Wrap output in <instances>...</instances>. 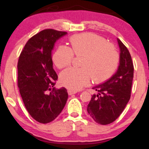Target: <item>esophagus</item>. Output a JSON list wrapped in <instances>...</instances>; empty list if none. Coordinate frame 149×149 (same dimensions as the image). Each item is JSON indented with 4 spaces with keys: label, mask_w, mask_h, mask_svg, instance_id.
I'll return each mask as SVG.
<instances>
[{
    "label": "esophagus",
    "mask_w": 149,
    "mask_h": 149,
    "mask_svg": "<svg viewBox=\"0 0 149 149\" xmlns=\"http://www.w3.org/2000/svg\"><path fill=\"white\" fill-rule=\"evenodd\" d=\"M67 92H68V94H69V95H72L76 93V91H73V90H68Z\"/></svg>",
    "instance_id": "34e87169"
}]
</instances>
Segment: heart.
Returning <instances> with one entry per match:
<instances>
[{
    "instance_id": "heart-1",
    "label": "heart",
    "mask_w": 149,
    "mask_h": 149,
    "mask_svg": "<svg viewBox=\"0 0 149 149\" xmlns=\"http://www.w3.org/2000/svg\"><path fill=\"white\" fill-rule=\"evenodd\" d=\"M71 48L66 45L57 47L52 61L58 69H63L72 62L74 54L83 56L81 68L71 67L61 73V85L71 90H78L88 85L91 78L102 83L110 78L119 64L120 55L116 46L106 42L103 37L92 33L73 35L69 38Z\"/></svg>"
}]
</instances>
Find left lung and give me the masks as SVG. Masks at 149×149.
Returning a JSON list of instances; mask_svg holds the SVG:
<instances>
[{"instance_id": "obj_1", "label": "left lung", "mask_w": 149, "mask_h": 149, "mask_svg": "<svg viewBox=\"0 0 149 149\" xmlns=\"http://www.w3.org/2000/svg\"><path fill=\"white\" fill-rule=\"evenodd\" d=\"M120 47V64L117 72L103 84L94 87L97 95L92 96L87 110L94 120L109 125L122 113L131 96L134 66L126 46L118 38Z\"/></svg>"}]
</instances>
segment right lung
I'll return each instance as SVG.
<instances>
[{"instance_id": "obj_1", "label": "right lung", "mask_w": 149, "mask_h": 149, "mask_svg": "<svg viewBox=\"0 0 149 149\" xmlns=\"http://www.w3.org/2000/svg\"><path fill=\"white\" fill-rule=\"evenodd\" d=\"M66 33L52 29L42 30L27 41L19 57L20 95L27 111L40 123L54 120L67 101L66 88H54L58 76L53 69L51 54L55 42Z\"/></svg>"}]
</instances>
